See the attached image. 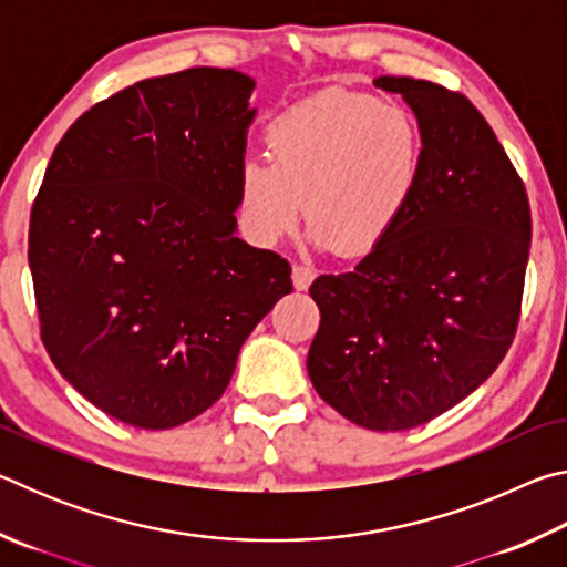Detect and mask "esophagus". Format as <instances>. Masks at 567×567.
Masks as SVG:
<instances>
[{"mask_svg": "<svg viewBox=\"0 0 567 567\" xmlns=\"http://www.w3.org/2000/svg\"><path fill=\"white\" fill-rule=\"evenodd\" d=\"M312 280H315L312 267H307V265H295L292 267V285H295V290H307V287L312 285Z\"/></svg>", "mask_w": 567, "mask_h": 567, "instance_id": "esophagus-1", "label": "esophagus"}]
</instances>
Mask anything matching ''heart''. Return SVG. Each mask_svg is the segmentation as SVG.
Here are the masks:
<instances>
[{"label":"heart","mask_w":567,"mask_h":567,"mask_svg":"<svg viewBox=\"0 0 567 567\" xmlns=\"http://www.w3.org/2000/svg\"><path fill=\"white\" fill-rule=\"evenodd\" d=\"M262 140L270 162L237 172L239 223L262 247L285 243L305 207L312 247L370 255L405 217L425 169L415 114L370 94H315L277 114Z\"/></svg>","instance_id":"1"}]
</instances>
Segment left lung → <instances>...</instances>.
Segmentation results:
<instances>
[{
	"label": "left lung",
	"mask_w": 567,
	"mask_h": 567,
	"mask_svg": "<svg viewBox=\"0 0 567 567\" xmlns=\"http://www.w3.org/2000/svg\"><path fill=\"white\" fill-rule=\"evenodd\" d=\"M425 137L415 199L352 272L320 275L307 352L318 395L375 433L425 425L493 375L515 338L530 205L473 102L440 84L378 76Z\"/></svg>",
	"instance_id": "8db88e82"
}]
</instances>
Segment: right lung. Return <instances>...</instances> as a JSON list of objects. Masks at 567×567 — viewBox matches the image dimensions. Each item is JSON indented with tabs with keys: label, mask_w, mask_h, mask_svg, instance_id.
<instances>
[{
	"label": "right lung",
	"mask_w": 567,
	"mask_h": 567,
	"mask_svg": "<svg viewBox=\"0 0 567 567\" xmlns=\"http://www.w3.org/2000/svg\"><path fill=\"white\" fill-rule=\"evenodd\" d=\"M255 80L150 76L84 112L30 223L42 342L114 420L169 430L223 398L239 348L292 290L290 265L237 237Z\"/></svg>",
	"instance_id": "1"
}]
</instances>
